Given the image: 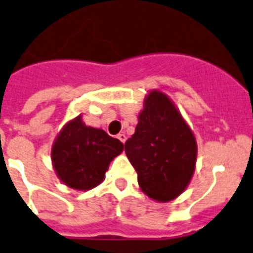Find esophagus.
Instances as JSON below:
<instances>
[{"label":"esophagus","mask_w":253,"mask_h":253,"mask_svg":"<svg viewBox=\"0 0 253 253\" xmlns=\"http://www.w3.org/2000/svg\"><path fill=\"white\" fill-rule=\"evenodd\" d=\"M117 137H118V139H120L123 144L126 143L127 137H126V135H125V133H118V136H117Z\"/></svg>","instance_id":"34e87169"}]
</instances>
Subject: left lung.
I'll list each match as a JSON object with an SVG mask.
<instances>
[{
	"instance_id": "left-lung-1",
	"label": "left lung",
	"mask_w": 253,
	"mask_h": 253,
	"mask_svg": "<svg viewBox=\"0 0 253 253\" xmlns=\"http://www.w3.org/2000/svg\"><path fill=\"white\" fill-rule=\"evenodd\" d=\"M125 152L136 169L141 190L158 202L179 197L194 173V133L175 104L161 91H150L145 97L135 133L125 144Z\"/></svg>"
}]
</instances>
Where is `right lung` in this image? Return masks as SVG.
Listing matches in <instances>:
<instances>
[{
	"label": "right lung",
	"instance_id": "right-lung-1",
	"mask_svg": "<svg viewBox=\"0 0 253 253\" xmlns=\"http://www.w3.org/2000/svg\"><path fill=\"white\" fill-rule=\"evenodd\" d=\"M123 144L100 128L86 126L78 116L55 139L51 159L59 179L76 190H90L105 177L109 163L120 156Z\"/></svg>",
	"mask_w": 253,
	"mask_h": 253
}]
</instances>
